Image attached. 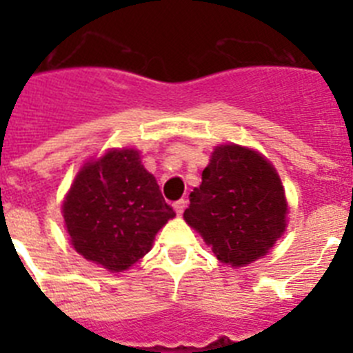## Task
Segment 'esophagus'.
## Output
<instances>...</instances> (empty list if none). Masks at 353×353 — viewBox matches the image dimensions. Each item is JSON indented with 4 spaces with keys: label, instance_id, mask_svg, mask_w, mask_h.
<instances>
[{
    "label": "esophagus",
    "instance_id": "esophagus-1",
    "mask_svg": "<svg viewBox=\"0 0 353 353\" xmlns=\"http://www.w3.org/2000/svg\"><path fill=\"white\" fill-rule=\"evenodd\" d=\"M185 207H187V201H185V199H179V201H174V203H173L174 212H176V214H179V215L183 214V210H185Z\"/></svg>",
    "mask_w": 353,
    "mask_h": 353
}]
</instances>
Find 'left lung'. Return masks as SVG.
<instances>
[{"mask_svg":"<svg viewBox=\"0 0 353 353\" xmlns=\"http://www.w3.org/2000/svg\"><path fill=\"white\" fill-rule=\"evenodd\" d=\"M183 219L212 248L217 260L242 267L258 260L283 235L285 191L267 159L236 145L214 150L191 192Z\"/></svg>","mask_w":353,"mask_h":353,"instance_id":"obj_1","label":"left lung"}]
</instances>
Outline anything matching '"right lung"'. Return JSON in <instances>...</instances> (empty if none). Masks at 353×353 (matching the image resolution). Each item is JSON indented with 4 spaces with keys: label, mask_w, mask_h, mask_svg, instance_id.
<instances>
[{
    "label": "right lung",
    "mask_w": 353,
    "mask_h": 353,
    "mask_svg": "<svg viewBox=\"0 0 353 353\" xmlns=\"http://www.w3.org/2000/svg\"><path fill=\"white\" fill-rule=\"evenodd\" d=\"M174 217L154 174L136 150H113L88 162L65 198L72 245L111 272L129 269L152 248L155 233Z\"/></svg>",
    "instance_id": "add662e5"
}]
</instances>
